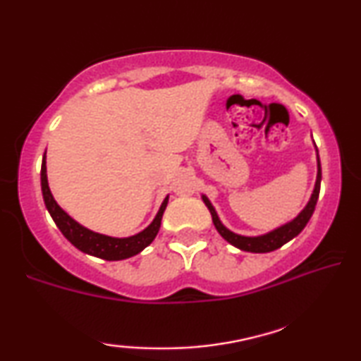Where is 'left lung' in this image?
<instances>
[{"mask_svg":"<svg viewBox=\"0 0 361 361\" xmlns=\"http://www.w3.org/2000/svg\"><path fill=\"white\" fill-rule=\"evenodd\" d=\"M321 161H319V154H317V177H316V185L314 190H312V195L307 202V205L305 207L300 215H298L293 221L283 224V226L274 229L267 234H262V236H255V238H249V236H241V234H236L224 226V224L219 221V218L216 215L215 208L210 203V200L203 195V202L208 207V210L212 213V219L213 224H215L216 231L221 234V236L226 239L229 244H233L234 247L245 250V252H255V254H264V252H271V250L281 247V245L291 241L295 236H298L305 226L310 221V218L314 213L317 198H319V190H321Z\"/></svg>","mask_w":361,"mask_h":361,"instance_id":"left-lung-1","label":"left lung"}]
</instances>
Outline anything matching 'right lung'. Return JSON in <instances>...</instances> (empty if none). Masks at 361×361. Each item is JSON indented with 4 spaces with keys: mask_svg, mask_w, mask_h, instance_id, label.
<instances>
[{
    "mask_svg": "<svg viewBox=\"0 0 361 361\" xmlns=\"http://www.w3.org/2000/svg\"><path fill=\"white\" fill-rule=\"evenodd\" d=\"M40 184H42V195H44V202L47 210H49L50 216L54 218V221L63 236L70 241L76 249H80L81 252L94 255V257L104 259V260H123L132 257L142 252L145 247L153 243V239L158 234L161 228V219H163V213L168 207V198H164L163 205H161L158 215L153 219V223L148 228L143 229L142 233L135 234L130 238H111L104 236V234L94 233L91 229L81 226L80 223H76L68 213L61 210L59 203L55 202L54 195H51L49 180H47V166H45V154L42 159V169H40Z\"/></svg>",
    "mask_w": 361,
    "mask_h": 361,
    "instance_id": "right-lung-1",
    "label": "right lung"
}]
</instances>
